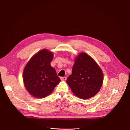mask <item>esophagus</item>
<instances>
[{
    "label": "esophagus",
    "instance_id": "obj_1",
    "mask_svg": "<svg viewBox=\"0 0 130 130\" xmlns=\"http://www.w3.org/2000/svg\"><path fill=\"white\" fill-rule=\"evenodd\" d=\"M60 79H61V80H66V79H67V77H61V78H60Z\"/></svg>",
    "mask_w": 130,
    "mask_h": 130
}]
</instances>
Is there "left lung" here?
Returning a JSON list of instances; mask_svg holds the SVG:
<instances>
[{
	"instance_id": "obj_1",
	"label": "left lung",
	"mask_w": 130,
	"mask_h": 130,
	"mask_svg": "<svg viewBox=\"0 0 130 130\" xmlns=\"http://www.w3.org/2000/svg\"><path fill=\"white\" fill-rule=\"evenodd\" d=\"M103 82V73L99 66L87 53H80L67 79L72 92L80 99H89L98 93Z\"/></svg>"
}]
</instances>
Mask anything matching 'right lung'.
I'll list each match as a JSON object with an SVG mask.
<instances>
[{
  "instance_id": "right-lung-1",
  "label": "right lung",
  "mask_w": 130,
  "mask_h": 130,
  "mask_svg": "<svg viewBox=\"0 0 130 130\" xmlns=\"http://www.w3.org/2000/svg\"><path fill=\"white\" fill-rule=\"evenodd\" d=\"M53 58V53L44 49L35 55L25 66L24 83L34 97L43 98L48 95L61 81L55 69L51 66Z\"/></svg>"
}]
</instances>
